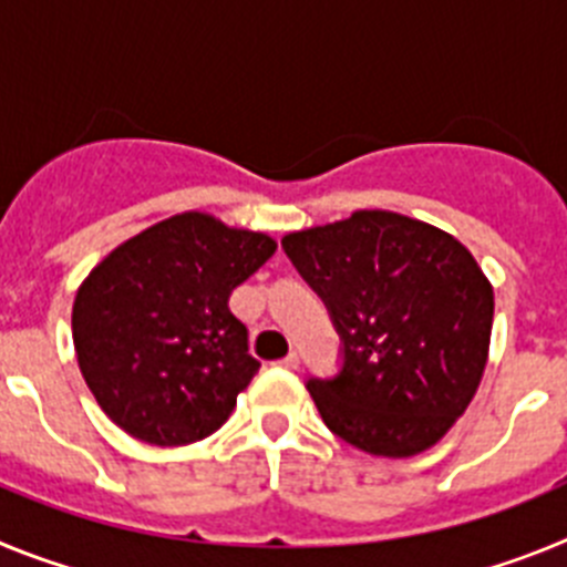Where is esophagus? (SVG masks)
<instances>
[{"mask_svg": "<svg viewBox=\"0 0 567 567\" xmlns=\"http://www.w3.org/2000/svg\"><path fill=\"white\" fill-rule=\"evenodd\" d=\"M280 365H284V369H298V365H300V358H298V354H295V352H289L287 358L280 360Z\"/></svg>", "mask_w": 567, "mask_h": 567, "instance_id": "esophagus-1", "label": "esophagus"}]
</instances>
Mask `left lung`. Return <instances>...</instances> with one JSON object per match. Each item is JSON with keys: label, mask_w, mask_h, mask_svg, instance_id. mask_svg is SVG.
I'll return each instance as SVG.
<instances>
[{"label": "left lung", "mask_w": 567, "mask_h": 567, "mask_svg": "<svg viewBox=\"0 0 567 567\" xmlns=\"http://www.w3.org/2000/svg\"><path fill=\"white\" fill-rule=\"evenodd\" d=\"M340 334V372L307 389L329 432L378 457L432 449L485 372L494 289L454 235L360 209L280 240Z\"/></svg>", "instance_id": "8db88e82"}]
</instances>
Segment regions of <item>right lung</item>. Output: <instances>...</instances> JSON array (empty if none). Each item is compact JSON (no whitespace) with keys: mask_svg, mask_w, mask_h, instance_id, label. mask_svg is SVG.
<instances>
[{"mask_svg":"<svg viewBox=\"0 0 567 567\" xmlns=\"http://www.w3.org/2000/svg\"><path fill=\"white\" fill-rule=\"evenodd\" d=\"M269 235L182 213L124 240L73 300L84 383L118 429L150 445L218 432L260 369L229 295L275 252Z\"/></svg>","mask_w":567,"mask_h":567,"instance_id":"right-lung-1","label":"right lung"}]
</instances>
